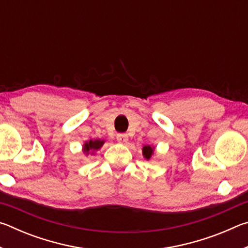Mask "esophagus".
<instances>
[{
    "label": "esophagus",
    "instance_id": "34e87169",
    "mask_svg": "<svg viewBox=\"0 0 248 248\" xmlns=\"http://www.w3.org/2000/svg\"><path fill=\"white\" fill-rule=\"evenodd\" d=\"M128 134L125 133H118L117 134V141L119 142V143H125V142L128 141Z\"/></svg>",
    "mask_w": 248,
    "mask_h": 248
}]
</instances>
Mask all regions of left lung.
<instances>
[{
  "instance_id": "obj_1",
  "label": "left lung",
  "mask_w": 248,
  "mask_h": 248,
  "mask_svg": "<svg viewBox=\"0 0 248 248\" xmlns=\"http://www.w3.org/2000/svg\"><path fill=\"white\" fill-rule=\"evenodd\" d=\"M154 152H155V148L151 145H144L143 149H142V155H143V157L145 159H148V161H150V158L152 157V155H154Z\"/></svg>"
}]
</instances>
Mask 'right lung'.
<instances>
[{
    "instance_id": "right-lung-1",
    "label": "right lung",
    "mask_w": 248,
    "mask_h": 248,
    "mask_svg": "<svg viewBox=\"0 0 248 248\" xmlns=\"http://www.w3.org/2000/svg\"><path fill=\"white\" fill-rule=\"evenodd\" d=\"M105 141L104 140H99V139H96V140H89V141H85L83 144V148L82 151L83 153L86 155H93L95 154L96 151H98L102 146L104 145Z\"/></svg>"
}]
</instances>
